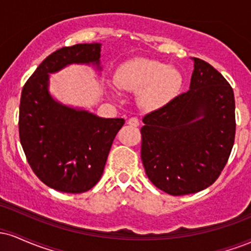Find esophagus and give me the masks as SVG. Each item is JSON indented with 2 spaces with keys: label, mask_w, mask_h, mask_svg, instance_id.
<instances>
[{
  "label": "esophagus",
  "mask_w": 251,
  "mask_h": 251,
  "mask_svg": "<svg viewBox=\"0 0 251 251\" xmlns=\"http://www.w3.org/2000/svg\"><path fill=\"white\" fill-rule=\"evenodd\" d=\"M127 124L129 126H133V127H138V126L140 125L139 120H138V118H135V117L129 118V119L127 120Z\"/></svg>",
  "instance_id": "1"
}]
</instances>
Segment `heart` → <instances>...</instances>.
Masks as SVG:
<instances>
[{
    "mask_svg": "<svg viewBox=\"0 0 251 251\" xmlns=\"http://www.w3.org/2000/svg\"><path fill=\"white\" fill-rule=\"evenodd\" d=\"M114 83L123 91L139 92L140 105L148 111H155L177 96L181 74L177 68L157 60L134 59L117 71Z\"/></svg>",
    "mask_w": 251,
    "mask_h": 251,
    "instance_id": "obj_1",
    "label": "heart"
}]
</instances>
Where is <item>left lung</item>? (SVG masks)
Segmentation results:
<instances>
[{
	"label": "left lung",
	"mask_w": 251,
	"mask_h": 251,
	"mask_svg": "<svg viewBox=\"0 0 251 251\" xmlns=\"http://www.w3.org/2000/svg\"><path fill=\"white\" fill-rule=\"evenodd\" d=\"M190 88L144 117L142 160L162 191L183 196L211 185L234 146V91L218 71L192 57Z\"/></svg>",
	"instance_id": "left-lung-1"
}]
</instances>
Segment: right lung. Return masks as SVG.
<instances>
[{"mask_svg":"<svg viewBox=\"0 0 251 251\" xmlns=\"http://www.w3.org/2000/svg\"><path fill=\"white\" fill-rule=\"evenodd\" d=\"M100 43H79L51 53L22 88L20 142L34 174L50 188L81 194L101 177L112 143L125 120L101 118L51 97L50 74L70 65L100 66Z\"/></svg>","mask_w":251,"mask_h":251,"instance_id":"add662e5","label":"right lung"}]
</instances>
